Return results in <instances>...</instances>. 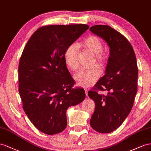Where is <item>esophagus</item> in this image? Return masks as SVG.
Instances as JSON below:
<instances>
[{"instance_id":"34e87169","label":"esophagus","mask_w":151,"mask_h":151,"mask_svg":"<svg viewBox=\"0 0 151 151\" xmlns=\"http://www.w3.org/2000/svg\"><path fill=\"white\" fill-rule=\"evenodd\" d=\"M85 94H86V96H88V90L87 88H85Z\"/></svg>"}]
</instances>
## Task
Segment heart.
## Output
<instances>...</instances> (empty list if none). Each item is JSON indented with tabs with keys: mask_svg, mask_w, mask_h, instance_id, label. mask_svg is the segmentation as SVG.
I'll return each instance as SVG.
<instances>
[{
	"mask_svg": "<svg viewBox=\"0 0 151 151\" xmlns=\"http://www.w3.org/2000/svg\"><path fill=\"white\" fill-rule=\"evenodd\" d=\"M79 46L93 55L92 66L97 64L100 68H104L107 58L102 51L103 43L99 38L91 35L81 42ZM64 61L70 70L75 71L78 68V49L75 44L69 45L64 53ZM99 68L95 66L88 70H81L75 75L74 78L80 87H88L92 86L101 76Z\"/></svg>",
	"mask_w": 151,
	"mask_h": 151,
	"instance_id": "heart-1",
	"label": "heart"
}]
</instances>
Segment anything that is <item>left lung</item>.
<instances>
[{
	"instance_id": "left-lung-1",
	"label": "left lung",
	"mask_w": 151,
	"mask_h": 151,
	"mask_svg": "<svg viewBox=\"0 0 151 151\" xmlns=\"http://www.w3.org/2000/svg\"><path fill=\"white\" fill-rule=\"evenodd\" d=\"M90 31L102 38L109 47L105 75L99 80L88 97L96 104L90 124L96 131L111 133L122 125L131 111L137 92L138 67L130 43L107 25H95ZM106 90L107 96L97 93Z\"/></svg>"
}]
</instances>
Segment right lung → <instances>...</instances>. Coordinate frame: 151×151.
<instances>
[{
  "label": "right lung",
  "mask_w": 151,
  "mask_h": 151,
  "mask_svg": "<svg viewBox=\"0 0 151 151\" xmlns=\"http://www.w3.org/2000/svg\"><path fill=\"white\" fill-rule=\"evenodd\" d=\"M87 24L50 25L30 37L19 60V92L23 109L38 130L47 135L63 132L68 107L85 99L75 84L64 61V53L88 29Z\"/></svg>",
  "instance_id": "add662e5"
}]
</instances>
